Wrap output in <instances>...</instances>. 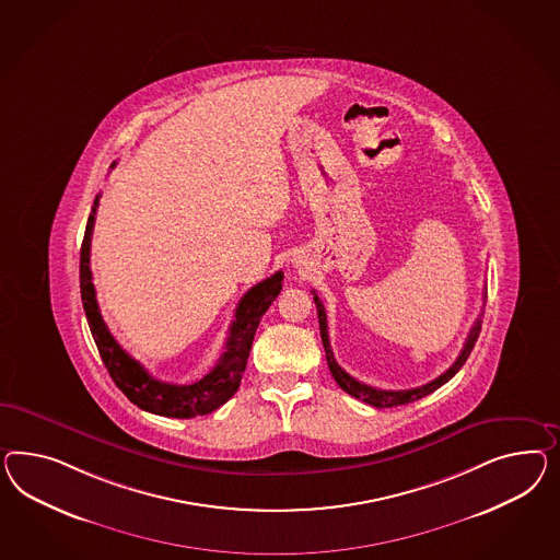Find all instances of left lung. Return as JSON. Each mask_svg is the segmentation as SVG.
Masks as SVG:
<instances>
[{
    "label": "left lung",
    "instance_id": "left-lung-1",
    "mask_svg": "<svg viewBox=\"0 0 560 560\" xmlns=\"http://www.w3.org/2000/svg\"><path fill=\"white\" fill-rule=\"evenodd\" d=\"M487 298V295H483ZM314 302L318 307V322H319V336H322V345L326 350V361H328V369L332 373L334 381L340 385V389H345L348 395L361 399L364 404L373 406V408H395V406H404V404H411V401H418L425 395L434 394L439 387H442L444 383H448L451 378L460 371V366L465 364V361L469 359L470 350L475 347L479 332H481V316L475 319L472 328H470L469 336H467V342L460 350L458 359L454 361L453 366L448 371H444L440 377L425 383L422 387H416V389H404V392H385V389H375L371 385H364L361 381H357L354 377H350L345 369H340V364L336 363L334 359L332 347H330V338H328V322H326V310H324V303L319 302L316 291H314Z\"/></svg>",
    "mask_w": 560,
    "mask_h": 560
}]
</instances>
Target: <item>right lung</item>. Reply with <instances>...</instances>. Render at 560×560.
<instances>
[{
    "instance_id": "right-lung-1",
    "label": "right lung",
    "mask_w": 560,
    "mask_h": 560,
    "mask_svg": "<svg viewBox=\"0 0 560 560\" xmlns=\"http://www.w3.org/2000/svg\"><path fill=\"white\" fill-rule=\"evenodd\" d=\"M97 206H100V196L93 199V208H91L85 236L81 244L79 281H81V302L88 316L91 336L97 345L100 357L106 364L109 377L114 378L121 394L126 395L135 406L165 418H182V420L196 418L224 406L241 385L242 373L246 369L258 322L283 289L281 283L283 272H275L269 279L260 281L255 288L244 293V298L236 307L234 322L230 326L224 352L206 377L199 378L191 385H173V383L159 381L116 342V338L109 334L106 322L102 318L90 267L91 234H93Z\"/></svg>"
}]
</instances>
